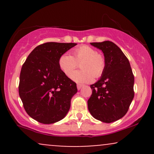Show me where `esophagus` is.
Masks as SVG:
<instances>
[{"mask_svg": "<svg viewBox=\"0 0 154 154\" xmlns=\"http://www.w3.org/2000/svg\"><path fill=\"white\" fill-rule=\"evenodd\" d=\"M82 86H83V85H81V84H77V89H78V90H80V89H81V88H82Z\"/></svg>", "mask_w": 154, "mask_h": 154, "instance_id": "obj_1", "label": "esophagus"}]
</instances>
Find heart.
Listing matches in <instances>:
<instances>
[{
    "label": "heart",
    "mask_w": 154,
    "mask_h": 154,
    "mask_svg": "<svg viewBox=\"0 0 154 154\" xmlns=\"http://www.w3.org/2000/svg\"><path fill=\"white\" fill-rule=\"evenodd\" d=\"M82 63L80 71L72 75L73 80L77 82H90L93 77L98 78L103 75L106 68V59L100 53L88 45H81L73 51V56L63 54L59 57V65L66 76H70L78 66Z\"/></svg>",
    "instance_id": "b5f03b06"
}]
</instances>
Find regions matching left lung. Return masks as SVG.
Masks as SVG:
<instances>
[{
  "mask_svg": "<svg viewBox=\"0 0 154 154\" xmlns=\"http://www.w3.org/2000/svg\"><path fill=\"white\" fill-rule=\"evenodd\" d=\"M103 51L106 68L99 80L91 85L88 110L95 119L111 123L128 112L134 98V75L128 58L111 41L91 43Z\"/></svg>",
  "mask_w": 154,
  "mask_h": 154,
  "instance_id": "1",
  "label": "left lung"
}]
</instances>
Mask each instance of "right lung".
<instances>
[{"mask_svg": "<svg viewBox=\"0 0 154 154\" xmlns=\"http://www.w3.org/2000/svg\"><path fill=\"white\" fill-rule=\"evenodd\" d=\"M76 43L49 42L37 46L22 65L19 93L26 112L43 124L61 120L77 92V84L59 67L61 55Z\"/></svg>", "mask_w": 154, "mask_h": 154, "instance_id": "1", "label": "right lung"}]
</instances>
